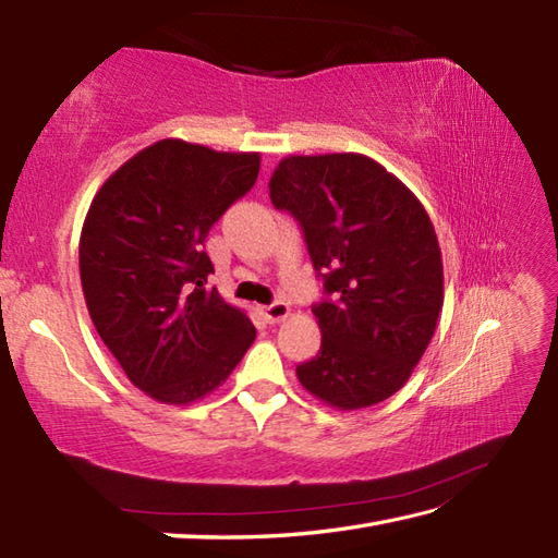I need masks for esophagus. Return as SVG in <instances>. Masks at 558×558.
I'll list each match as a JSON object with an SVG mask.
<instances>
[{
    "label": "esophagus",
    "mask_w": 558,
    "mask_h": 558,
    "mask_svg": "<svg viewBox=\"0 0 558 558\" xmlns=\"http://www.w3.org/2000/svg\"><path fill=\"white\" fill-rule=\"evenodd\" d=\"M264 316L268 318L270 324L286 322V318L290 316V304L288 302H272V304L264 306Z\"/></svg>",
    "instance_id": "1"
}]
</instances>
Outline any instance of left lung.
<instances>
[{
	"label": "left lung",
	"mask_w": 558,
	"mask_h": 558,
	"mask_svg": "<svg viewBox=\"0 0 558 558\" xmlns=\"http://www.w3.org/2000/svg\"><path fill=\"white\" fill-rule=\"evenodd\" d=\"M270 201L302 225L328 298L312 306L322 350L300 384L336 410L408 384L444 306V264L420 198L362 153L282 158Z\"/></svg>",
	"instance_id": "obj_1"
}]
</instances>
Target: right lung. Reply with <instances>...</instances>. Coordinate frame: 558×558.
<instances>
[{
  "instance_id": "1",
  "label": "right lung",
  "mask_w": 558,
  "mask_h": 558,
  "mask_svg": "<svg viewBox=\"0 0 558 558\" xmlns=\"http://www.w3.org/2000/svg\"><path fill=\"white\" fill-rule=\"evenodd\" d=\"M258 153L162 138L108 177L78 242L81 288L126 378L165 405L213 393L256 338L248 316L206 290L208 230L254 186Z\"/></svg>"
}]
</instances>
